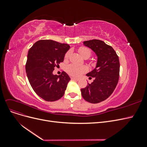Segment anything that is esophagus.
<instances>
[{
    "instance_id": "34e87169",
    "label": "esophagus",
    "mask_w": 147,
    "mask_h": 147,
    "mask_svg": "<svg viewBox=\"0 0 147 147\" xmlns=\"http://www.w3.org/2000/svg\"><path fill=\"white\" fill-rule=\"evenodd\" d=\"M71 79L74 80H75V81H78L79 80V78H76V77H72V78H71Z\"/></svg>"
}]
</instances>
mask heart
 I'll list each match as a JSON object with an SVG mask.
<instances>
[{"instance_id":"1","label":"heart","mask_w":147,"mask_h":147,"mask_svg":"<svg viewBox=\"0 0 147 147\" xmlns=\"http://www.w3.org/2000/svg\"><path fill=\"white\" fill-rule=\"evenodd\" d=\"M79 53L84 57H90L91 51L90 48L86 47H81L78 50ZM70 56V51H67L65 55V59H67ZM66 72L71 76L78 77L83 74H84L88 71V67L85 65H78L75 64H71L66 67Z\"/></svg>"}]
</instances>
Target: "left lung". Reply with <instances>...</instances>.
<instances>
[{"mask_svg":"<svg viewBox=\"0 0 147 147\" xmlns=\"http://www.w3.org/2000/svg\"><path fill=\"white\" fill-rule=\"evenodd\" d=\"M97 56L96 68L86 74L89 78H94L91 84L81 89L83 99L92 104L107 99L116 88L119 75V61L113 48L100 40L83 42Z\"/></svg>","mask_w":147,"mask_h":147,"instance_id":"obj_1","label":"left lung"}]
</instances>
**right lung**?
<instances>
[{
    "label": "right lung",
    "mask_w": 147,
    "mask_h": 147,
    "mask_svg": "<svg viewBox=\"0 0 147 147\" xmlns=\"http://www.w3.org/2000/svg\"><path fill=\"white\" fill-rule=\"evenodd\" d=\"M70 45L52 40H40L28 51L26 72L35 92L46 101L59 100L64 94L70 77L65 72L53 75L55 67L63 62Z\"/></svg>",
    "instance_id": "right-lung-1"
}]
</instances>
